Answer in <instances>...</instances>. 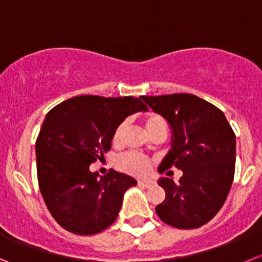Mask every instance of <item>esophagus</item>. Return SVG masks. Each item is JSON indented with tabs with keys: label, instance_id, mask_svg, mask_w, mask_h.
I'll use <instances>...</instances> for the list:
<instances>
[{
	"label": "esophagus",
	"instance_id": "esophagus-1",
	"mask_svg": "<svg viewBox=\"0 0 262 262\" xmlns=\"http://www.w3.org/2000/svg\"><path fill=\"white\" fill-rule=\"evenodd\" d=\"M139 185L144 186V188H149V186H151L154 184L153 180H149V179H140V180L138 181Z\"/></svg>",
	"mask_w": 262,
	"mask_h": 262
}]
</instances>
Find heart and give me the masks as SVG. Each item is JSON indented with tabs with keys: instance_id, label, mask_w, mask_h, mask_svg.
I'll return each mask as SVG.
<instances>
[{
	"instance_id": "b5f03b06",
	"label": "heart",
	"mask_w": 262,
	"mask_h": 262,
	"mask_svg": "<svg viewBox=\"0 0 262 262\" xmlns=\"http://www.w3.org/2000/svg\"><path fill=\"white\" fill-rule=\"evenodd\" d=\"M145 128L146 133L149 134V136L154 133H158V131H163L166 133L167 129V123L166 119L162 116L157 113H149L148 116L145 117ZM127 127V121H122L121 123H118V126L116 127L113 133V138H112V141H113L114 145H119L122 143V139H123V134L126 131ZM118 164L119 170L124 171V172L134 173V175H141V173H145L148 171L149 163L143 156H139V154L135 153H128L124 154L123 157L118 159L117 162Z\"/></svg>"
}]
</instances>
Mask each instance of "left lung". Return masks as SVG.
I'll return each mask as SVG.
<instances>
[{"instance_id": "obj_1", "label": "left lung", "mask_w": 262, "mask_h": 262, "mask_svg": "<svg viewBox=\"0 0 262 262\" xmlns=\"http://www.w3.org/2000/svg\"><path fill=\"white\" fill-rule=\"evenodd\" d=\"M171 127V149L159 172L183 171L179 183L161 178L166 198L156 207L163 223L195 229L215 217L225 203L235 170V135L225 114L191 94L141 96Z\"/></svg>"}]
</instances>
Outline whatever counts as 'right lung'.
<instances>
[{
    "mask_svg": "<svg viewBox=\"0 0 262 262\" xmlns=\"http://www.w3.org/2000/svg\"><path fill=\"white\" fill-rule=\"evenodd\" d=\"M148 106L141 98L82 95L45 117L36 141L39 190L52 217L78 235H92L116 221L126 190L138 181L111 170L98 178L90 164L104 158L126 117Z\"/></svg>",
    "mask_w": 262,
    "mask_h": 262,
    "instance_id": "right-lung-1",
    "label": "right lung"
}]
</instances>
